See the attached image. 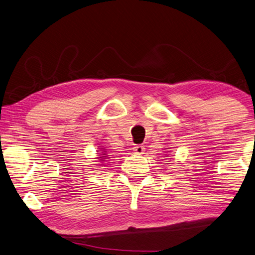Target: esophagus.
<instances>
[{
	"instance_id": "1",
	"label": "esophagus",
	"mask_w": 255,
	"mask_h": 255,
	"mask_svg": "<svg viewBox=\"0 0 255 255\" xmlns=\"http://www.w3.org/2000/svg\"><path fill=\"white\" fill-rule=\"evenodd\" d=\"M133 151L134 154H137V155H142L145 152V147L142 145H135L133 147Z\"/></svg>"
}]
</instances>
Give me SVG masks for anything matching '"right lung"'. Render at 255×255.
<instances>
[{"mask_svg": "<svg viewBox=\"0 0 255 255\" xmlns=\"http://www.w3.org/2000/svg\"><path fill=\"white\" fill-rule=\"evenodd\" d=\"M101 151H103V152H101V154H99V156H101V157H97V158H98V159H99L101 162H105V159H106L107 156H108V155L106 154V151H107V150L103 149ZM101 165H104V163H101Z\"/></svg>", "mask_w": 255, "mask_h": 255, "instance_id": "right-lung-1", "label": "right lung"}]
</instances>
